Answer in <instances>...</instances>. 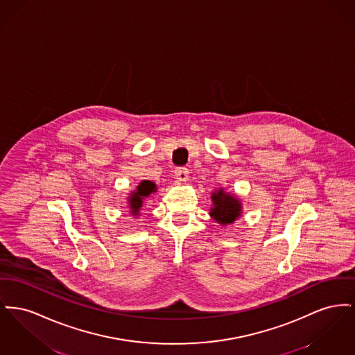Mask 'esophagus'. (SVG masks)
I'll return each mask as SVG.
<instances>
[{
    "label": "esophagus",
    "instance_id": "34e87169",
    "mask_svg": "<svg viewBox=\"0 0 355 355\" xmlns=\"http://www.w3.org/2000/svg\"><path fill=\"white\" fill-rule=\"evenodd\" d=\"M189 170L187 167H178L175 168V178L178 182H187L188 181Z\"/></svg>",
    "mask_w": 355,
    "mask_h": 355
}]
</instances>
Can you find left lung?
Returning <instances> with one entry per match:
<instances>
[{
    "label": "left lung",
    "instance_id": "1",
    "mask_svg": "<svg viewBox=\"0 0 355 355\" xmlns=\"http://www.w3.org/2000/svg\"><path fill=\"white\" fill-rule=\"evenodd\" d=\"M211 202L213 207L209 214L221 225L233 224L241 216V201L236 196L224 191V189L211 193Z\"/></svg>",
    "mask_w": 355,
    "mask_h": 355
}]
</instances>
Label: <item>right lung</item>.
<instances>
[{"label": "right lung", "instance_id": "1", "mask_svg": "<svg viewBox=\"0 0 355 355\" xmlns=\"http://www.w3.org/2000/svg\"><path fill=\"white\" fill-rule=\"evenodd\" d=\"M157 191V187L154 182L151 181H146L144 180L137 189L134 191L130 193L128 196V208H130V213L132 216H138L139 214V210L142 208V204H144V200L151 196L153 193Z\"/></svg>", "mask_w": 355, "mask_h": 355}]
</instances>
